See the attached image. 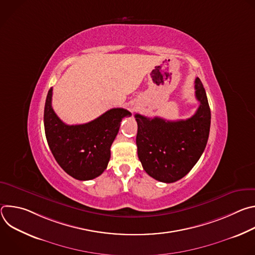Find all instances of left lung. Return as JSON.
<instances>
[{
	"instance_id": "obj_1",
	"label": "left lung",
	"mask_w": 255,
	"mask_h": 255,
	"mask_svg": "<svg viewBox=\"0 0 255 255\" xmlns=\"http://www.w3.org/2000/svg\"><path fill=\"white\" fill-rule=\"evenodd\" d=\"M197 112L187 120L167 121L136 114L139 160L151 177L174 183L190 172L203 154L210 133L211 111L199 78L195 81Z\"/></svg>"
}]
</instances>
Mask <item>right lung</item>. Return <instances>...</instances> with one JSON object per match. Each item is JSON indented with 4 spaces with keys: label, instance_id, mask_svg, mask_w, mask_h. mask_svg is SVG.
I'll return each instance as SVG.
<instances>
[{
    "label": "right lung",
    "instance_id": "obj_1",
    "mask_svg": "<svg viewBox=\"0 0 255 255\" xmlns=\"http://www.w3.org/2000/svg\"><path fill=\"white\" fill-rule=\"evenodd\" d=\"M51 100L52 88L45 101L44 129L55 160L76 179L90 180L101 175L110 160V148L121 121L131 113L114 108L89 123L66 125L54 113Z\"/></svg>",
    "mask_w": 255,
    "mask_h": 255
}]
</instances>
